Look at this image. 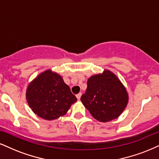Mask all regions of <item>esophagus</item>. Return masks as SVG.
Masks as SVG:
<instances>
[{
	"instance_id": "obj_1",
	"label": "esophagus",
	"mask_w": 159,
	"mask_h": 159,
	"mask_svg": "<svg viewBox=\"0 0 159 159\" xmlns=\"http://www.w3.org/2000/svg\"><path fill=\"white\" fill-rule=\"evenodd\" d=\"M81 96H82V93H77V94L76 95V98H77V99H80V97H81Z\"/></svg>"
}]
</instances>
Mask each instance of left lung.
Segmentation results:
<instances>
[{"label": "left lung", "instance_id": "8db88e82", "mask_svg": "<svg viewBox=\"0 0 159 159\" xmlns=\"http://www.w3.org/2000/svg\"><path fill=\"white\" fill-rule=\"evenodd\" d=\"M81 101L92 116L102 122L118 118L128 102L127 90L119 78L109 70L91 76Z\"/></svg>", "mask_w": 159, "mask_h": 159}]
</instances>
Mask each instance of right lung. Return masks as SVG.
Listing matches in <instances>:
<instances>
[{"mask_svg": "<svg viewBox=\"0 0 159 159\" xmlns=\"http://www.w3.org/2000/svg\"><path fill=\"white\" fill-rule=\"evenodd\" d=\"M25 97L33 112L46 120L62 116L76 101L62 76L50 69L39 74L29 83Z\"/></svg>", "mask_w": 159, "mask_h": 159, "instance_id": "right-lung-1", "label": "right lung"}]
</instances>
